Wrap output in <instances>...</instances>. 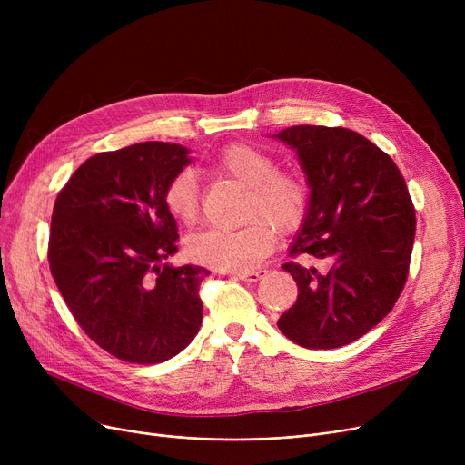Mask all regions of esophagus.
<instances>
[{"label": "esophagus", "mask_w": 465, "mask_h": 465, "mask_svg": "<svg viewBox=\"0 0 465 465\" xmlns=\"http://www.w3.org/2000/svg\"><path fill=\"white\" fill-rule=\"evenodd\" d=\"M267 272L265 270H254V272H242V273H235L237 279L241 281H247V282H256L260 281Z\"/></svg>", "instance_id": "1"}]
</instances>
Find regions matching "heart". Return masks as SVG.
Instances as JSON below:
<instances>
[{
  "label": "heart",
  "instance_id": "1",
  "mask_svg": "<svg viewBox=\"0 0 465 465\" xmlns=\"http://www.w3.org/2000/svg\"><path fill=\"white\" fill-rule=\"evenodd\" d=\"M211 169L247 188L242 216L251 220L237 228H211L193 235L188 252L192 260L220 272H251L273 251L274 225L284 233L302 226L311 207V186L300 171L277 169L270 153L249 143L228 144L211 162ZM163 203L171 216L186 226L198 220L200 195L193 171L183 169L167 183Z\"/></svg>",
  "mask_w": 465,
  "mask_h": 465
}]
</instances>
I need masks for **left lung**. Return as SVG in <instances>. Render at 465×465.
<instances>
[{"instance_id": "left-lung-1", "label": "left lung", "mask_w": 465, "mask_h": 465, "mask_svg": "<svg viewBox=\"0 0 465 465\" xmlns=\"http://www.w3.org/2000/svg\"><path fill=\"white\" fill-rule=\"evenodd\" d=\"M273 137L298 153L311 207L290 256L326 260L328 272L298 262V300L277 322L305 349H339L392 311L407 281L417 218L398 165L347 128L292 126Z\"/></svg>"}]
</instances>
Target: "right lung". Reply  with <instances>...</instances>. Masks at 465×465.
<instances>
[{
  "label": "right lung",
  "mask_w": 465,
  "mask_h": 465,
  "mask_svg": "<svg viewBox=\"0 0 465 465\" xmlns=\"http://www.w3.org/2000/svg\"><path fill=\"white\" fill-rule=\"evenodd\" d=\"M190 151L146 141L88 158L60 190L48 263L69 311L104 351L130 363L179 354L203 319L200 265L162 262L177 252V223L163 190Z\"/></svg>",
  "instance_id": "add662e5"
}]
</instances>
